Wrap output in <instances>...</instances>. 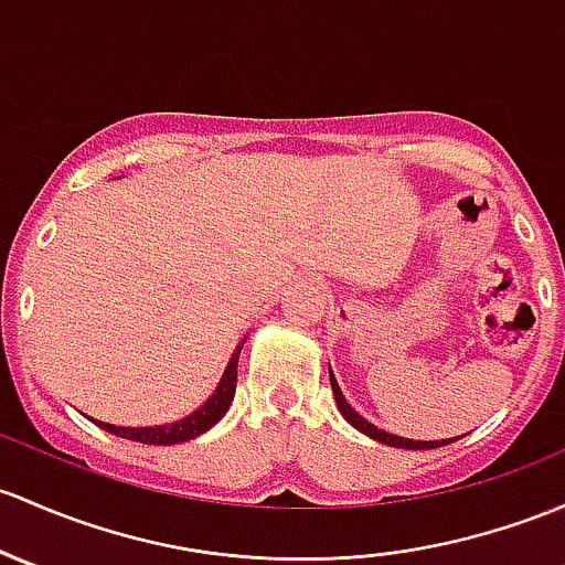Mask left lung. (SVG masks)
Listing matches in <instances>:
<instances>
[{
    "label": "left lung",
    "instance_id": "8db88e82",
    "mask_svg": "<svg viewBox=\"0 0 565 565\" xmlns=\"http://www.w3.org/2000/svg\"><path fill=\"white\" fill-rule=\"evenodd\" d=\"M330 387H332V395H335L338 408H341L343 419H347L349 425L358 427L360 433H365V436H371L373 441H382V444H387V447H397V449H436V447H447V444H452V441H457V438H460V436H457V438H441V441H414V438L392 436V433H387V430H379L376 425L367 423L365 417H360V414L354 412L352 406H349L347 397H343L341 387H338L335 376H332V371H330Z\"/></svg>",
    "mask_w": 565,
    "mask_h": 565
}]
</instances>
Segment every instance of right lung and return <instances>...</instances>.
Here are the masks:
<instances>
[{"label": "right lung", "mask_w": 565, "mask_h": 565, "mask_svg": "<svg viewBox=\"0 0 565 565\" xmlns=\"http://www.w3.org/2000/svg\"><path fill=\"white\" fill-rule=\"evenodd\" d=\"M243 343H237V349L233 352V358L227 362V371L222 373V382L218 387L213 390V395L207 397L203 406L198 412H192L189 417L178 419L173 425H153V427H121V425H108V423H97L103 430L113 433L118 438H127V441H140V444H157V447H170V444H181V441H192L198 438L200 433L211 430L218 419L227 414L230 403L235 397V387H237V358H241Z\"/></svg>", "instance_id": "add662e5"}]
</instances>
